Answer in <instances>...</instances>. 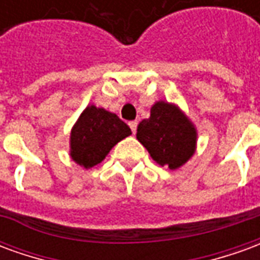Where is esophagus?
Returning <instances> with one entry per match:
<instances>
[{
	"instance_id": "34e87169",
	"label": "esophagus",
	"mask_w": 260,
	"mask_h": 260,
	"mask_svg": "<svg viewBox=\"0 0 260 260\" xmlns=\"http://www.w3.org/2000/svg\"><path fill=\"white\" fill-rule=\"evenodd\" d=\"M129 126H131V129H132V134H135L136 126H138V121H131Z\"/></svg>"
}]
</instances>
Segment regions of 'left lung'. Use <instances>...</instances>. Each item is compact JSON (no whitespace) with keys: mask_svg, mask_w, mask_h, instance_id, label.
I'll list each match as a JSON object with an SVG mask.
<instances>
[{"mask_svg":"<svg viewBox=\"0 0 260 260\" xmlns=\"http://www.w3.org/2000/svg\"><path fill=\"white\" fill-rule=\"evenodd\" d=\"M136 139L156 163L177 170L195 154L198 131L177 104L158 100L150 108V117L138 125Z\"/></svg>","mask_w":260,"mask_h":260,"instance_id":"obj_1","label":"left lung"}]
</instances>
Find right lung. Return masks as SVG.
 Wrapping results in <instances>:
<instances>
[{
    "mask_svg": "<svg viewBox=\"0 0 260 260\" xmlns=\"http://www.w3.org/2000/svg\"><path fill=\"white\" fill-rule=\"evenodd\" d=\"M131 134L129 126L117 114L89 104L71 129L69 156L80 167L91 169Z\"/></svg>",
    "mask_w": 260,
    "mask_h": 260,
    "instance_id": "add662e5",
    "label": "right lung"
}]
</instances>
